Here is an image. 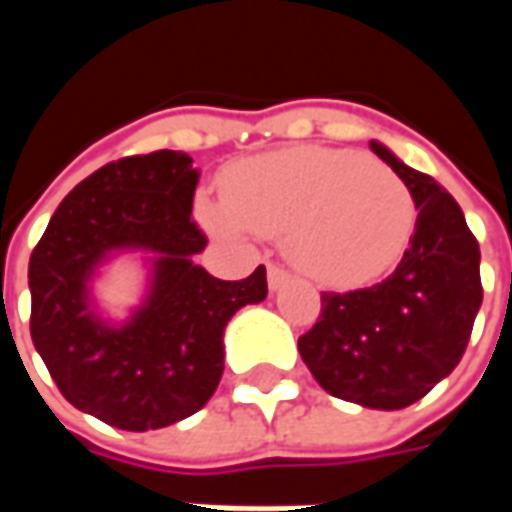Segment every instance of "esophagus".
<instances>
[{
  "instance_id": "34e87169",
  "label": "esophagus",
  "mask_w": 512,
  "mask_h": 512,
  "mask_svg": "<svg viewBox=\"0 0 512 512\" xmlns=\"http://www.w3.org/2000/svg\"><path fill=\"white\" fill-rule=\"evenodd\" d=\"M288 282H290L288 268H282L279 263H271V266H268V288L279 290V288H285Z\"/></svg>"
}]
</instances>
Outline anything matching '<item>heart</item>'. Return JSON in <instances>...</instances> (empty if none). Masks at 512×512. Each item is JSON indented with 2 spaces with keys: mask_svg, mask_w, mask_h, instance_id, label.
<instances>
[{
  "mask_svg": "<svg viewBox=\"0 0 512 512\" xmlns=\"http://www.w3.org/2000/svg\"><path fill=\"white\" fill-rule=\"evenodd\" d=\"M197 208L219 235L233 238L246 227L290 235L293 260L334 288L384 277L417 224L414 197L395 169L334 147L249 158L224 178V200H200Z\"/></svg>",
  "mask_w": 512,
  "mask_h": 512,
  "instance_id": "b5f03b06",
  "label": "heart"
}]
</instances>
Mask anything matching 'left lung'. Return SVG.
I'll use <instances>...</instances> for the list:
<instances>
[{"mask_svg":"<svg viewBox=\"0 0 512 512\" xmlns=\"http://www.w3.org/2000/svg\"><path fill=\"white\" fill-rule=\"evenodd\" d=\"M370 150L406 180L414 235L397 268L373 288L321 293V318L299 354L334 397L395 411L417 403L461 362L483 304L480 246L452 194L384 145Z\"/></svg>","mask_w":512,"mask_h":512,"instance_id":"8db88e82","label":"left lung"}]
</instances>
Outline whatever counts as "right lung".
<instances>
[{"instance_id":"right-lung-1","label":"right lung","mask_w":512,"mask_h":512,"mask_svg":"<svg viewBox=\"0 0 512 512\" xmlns=\"http://www.w3.org/2000/svg\"><path fill=\"white\" fill-rule=\"evenodd\" d=\"M200 172L175 150L95 169L60 202L29 257V332L62 397L120 430H156L200 411L224 373V326L266 299V268L238 282L191 257L208 238L191 219ZM120 248L154 255L151 293L123 327L92 310L89 279Z\"/></svg>"}]
</instances>
